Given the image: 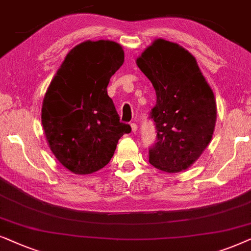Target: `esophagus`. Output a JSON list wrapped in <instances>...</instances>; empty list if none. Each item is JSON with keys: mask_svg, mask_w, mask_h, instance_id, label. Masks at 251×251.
Here are the masks:
<instances>
[{"mask_svg": "<svg viewBox=\"0 0 251 251\" xmlns=\"http://www.w3.org/2000/svg\"><path fill=\"white\" fill-rule=\"evenodd\" d=\"M131 127H132V132H133V133L138 132V125H136L135 123H132V124H131Z\"/></svg>", "mask_w": 251, "mask_h": 251, "instance_id": "1", "label": "esophagus"}]
</instances>
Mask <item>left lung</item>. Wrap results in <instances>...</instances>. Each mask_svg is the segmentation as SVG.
<instances>
[{"instance_id":"left-lung-1","label":"left lung","mask_w":251,"mask_h":251,"mask_svg":"<svg viewBox=\"0 0 251 251\" xmlns=\"http://www.w3.org/2000/svg\"><path fill=\"white\" fill-rule=\"evenodd\" d=\"M136 64L157 98L149 113L156 129L150 164L169 173L183 171L211 141L217 117L212 89L192 53L166 40H156Z\"/></svg>"}]
</instances>
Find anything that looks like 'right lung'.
I'll list each match as a JSON object with an SVG mask.
<instances>
[{
    "instance_id": "1",
    "label": "right lung",
    "mask_w": 251,
    "mask_h": 251,
    "mask_svg": "<svg viewBox=\"0 0 251 251\" xmlns=\"http://www.w3.org/2000/svg\"><path fill=\"white\" fill-rule=\"evenodd\" d=\"M124 63L112 41H86L70 51L50 82L42 104L47 141L62 165L89 175L108 164L118 140L132 131L119 122L106 87Z\"/></svg>"
}]
</instances>
